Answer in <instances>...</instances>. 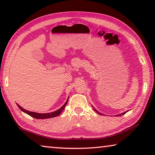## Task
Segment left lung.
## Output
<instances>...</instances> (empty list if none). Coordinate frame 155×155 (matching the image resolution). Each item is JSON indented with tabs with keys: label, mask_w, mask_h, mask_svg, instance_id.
<instances>
[{
	"label": "left lung",
	"mask_w": 155,
	"mask_h": 155,
	"mask_svg": "<svg viewBox=\"0 0 155 155\" xmlns=\"http://www.w3.org/2000/svg\"><path fill=\"white\" fill-rule=\"evenodd\" d=\"M94 111H96L97 113H98V114H100V115H102V114H101V113H100V112H98V111H97V110L96 109H94ZM127 111H126V112H124V113H122V114H119V115H116V116H118V115H119V116H120V115H124L125 114H126V113H127Z\"/></svg>",
	"instance_id": "obj_1"
}]
</instances>
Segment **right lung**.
Masks as SVG:
<instances>
[{"label":"right lung","instance_id":"right-lung-1","mask_svg":"<svg viewBox=\"0 0 155 155\" xmlns=\"http://www.w3.org/2000/svg\"><path fill=\"white\" fill-rule=\"evenodd\" d=\"M67 103H68V101L65 102V103L61 107V108L59 109H57V111H53V112H51V113H47V114H39V113L31 112V111H27V110L23 109L22 107H20L18 103H16V104H17L18 107H19L21 111H22L23 112L26 113V114H28V115H29L30 116L34 117V118H37V119H46V118H51V117H54L58 116V115H60V114H61L63 110H64V109L65 108V105H66V104H67Z\"/></svg>","mask_w":155,"mask_h":155}]
</instances>
